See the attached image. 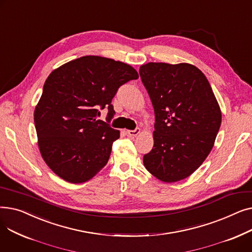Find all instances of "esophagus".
<instances>
[{
	"label": "esophagus",
	"instance_id": "34e87169",
	"mask_svg": "<svg viewBox=\"0 0 252 252\" xmlns=\"http://www.w3.org/2000/svg\"><path fill=\"white\" fill-rule=\"evenodd\" d=\"M140 128H136L134 130H126V135L129 137H136L140 134Z\"/></svg>",
	"mask_w": 252,
	"mask_h": 252
}]
</instances>
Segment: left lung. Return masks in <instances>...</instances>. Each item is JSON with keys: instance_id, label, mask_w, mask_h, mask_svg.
Segmentation results:
<instances>
[{"instance_id": "left-lung-1", "label": "left lung", "mask_w": 252, "mask_h": 252, "mask_svg": "<svg viewBox=\"0 0 252 252\" xmlns=\"http://www.w3.org/2000/svg\"><path fill=\"white\" fill-rule=\"evenodd\" d=\"M139 73L155 113L154 146L144 155V165L164 183L186 179L208 156L220 126L213 89L189 63L149 62Z\"/></svg>"}]
</instances>
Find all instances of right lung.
Masks as SVG:
<instances>
[{
  "mask_svg": "<svg viewBox=\"0 0 252 252\" xmlns=\"http://www.w3.org/2000/svg\"><path fill=\"white\" fill-rule=\"evenodd\" d=\"M138 77L130 65L100 56L77 58L50 73L34 125L39 152L58 177L85 183L108 162L119 130L97 119L99 108L108 107L111 118L118 88Z\"/></svg>",
  "mask_w": 252,
  "mask_h": 252,
  "instance_id": "add662e5",
  "label": "right lung"
}]
</instances>
